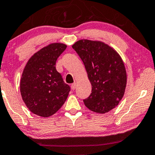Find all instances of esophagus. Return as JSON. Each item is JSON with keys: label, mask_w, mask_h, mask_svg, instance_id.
Here are the masks:
<instances>
[{"label": "esophagus", "mask_w": 155, "mask_h": 155, "mask_svg": "<svg viewBox=\"0 0 155 155\" xmlns=\"http://www.w3.org/2000/svg\"><path fill=\"white\" fill-rule=\"evenodd\" d=\"M76 88V83H74L71 84V89L72 90H75Z\"/></svg>", "instance_id": "esophagus-1"}]
</instances>
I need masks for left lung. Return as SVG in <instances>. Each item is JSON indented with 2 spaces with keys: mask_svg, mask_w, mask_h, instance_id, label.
<instances>
[{
  "mask_svg": "<svg viewBox=\"0 0 155 155\" xmlns=\"http://www.w3.org/2000/svg\"><path fill=\"white\" fill-rule=\"evenodd\" d=\"M72 48L83 61L91 84V94L84 104L96 113L109 112L119 104L126 89L122 58L112 47L99 41L81 39Z\"/></svg>",
  "mask_w": 155,
  "mask_h": 155,
  "instance_id": "1",
  "label": "left lung"
}]
</instances>
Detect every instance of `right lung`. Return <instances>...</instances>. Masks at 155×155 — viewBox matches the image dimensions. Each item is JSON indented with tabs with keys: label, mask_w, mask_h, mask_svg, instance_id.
Listing matches in <instances>:
<instances>
[{
	"label": "right lung",
	"mask_w": 155,
	"mask_h": 155,
	"mask_svg": "<svg viewBox=\"0 0 155 155\" xmlns=\"http://www.w3.org/2000/svg\"><path fill=\"white\" fill-rule=\"evenodd\" d=\"M66 44L53 43L33 55L27 62L20 82L21 94L29 110L48 117L63 106L70 91L56 69V61Z\"/></svg>",
	"instance_id": "add662e5"
}]
</instances>
